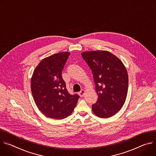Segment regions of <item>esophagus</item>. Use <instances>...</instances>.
Wrapping results in <instances>:
<instances>
[{
	"label": "esophagus",
	"mask_w": 156,
	"mask_h": 156,
	"mask_svg": "<svg viewBox=\"0 0 156 156\" xmlns=\"http://www.w3.org/2000/svg\"><path fill=\"white\" fill-rule=\"evenodd\" d=\"M85 90H82L79 93V95H80V97H83V95H85Z\"/></svg>",
	"instance_id": "1"
}]
</instances>
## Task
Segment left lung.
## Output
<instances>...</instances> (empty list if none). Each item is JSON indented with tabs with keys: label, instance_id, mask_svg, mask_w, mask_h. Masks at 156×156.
<instances>
[{
	"label": "left lung",
	"instance_id": "obj_1",
	"mask_svg": "<svg viewBox=\"0 0 156 156\" xmlns=\"http://www.w3.org/2000/svg\"><path fill=\"white\" fill-rule=\"evenodd\" d=\"M82 56L90 68L97 102L92 105V111L98 117L109 118L116 114L125 102L128 76L123 62L107 51L83 52Z\"/></svg>",
	"mask_w": 156,
	"mask_h": 156
}]
</instances>
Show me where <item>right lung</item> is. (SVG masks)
<instances>
[{"mask_svg": "<svg viewBox=\"0 0 156 156\" xmlns=\"http://www.w3.org/2000/svg\"><path fill=\"white\" fill-rule=\"evenodd\" d=\"M62 52L43 59L31 79V93L38 109L47 117L62 119L73 112L79 95L69 94L62 71L69 56Z\"/></svg>", "mask_w": 156, "mask_h": 156, "instance_id": "right-lung-1", "label": "right lung"}]
</instances>
